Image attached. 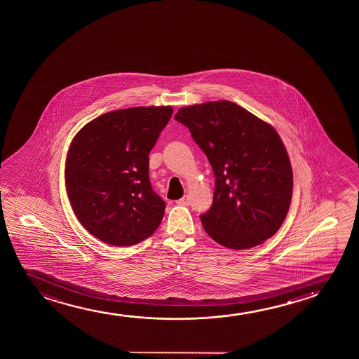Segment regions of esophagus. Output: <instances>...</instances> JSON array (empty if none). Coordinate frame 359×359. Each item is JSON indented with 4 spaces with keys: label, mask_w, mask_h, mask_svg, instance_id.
Returning <instances> with one entry per match:
<instances>
[{
    "label": "esophagus",
    "mask_w": 359,
    "mask_h": 359,
    "mask_svg": "<svg viewBox=\"0 0 359 359\" xmlns=\"http://www.w3.org/2000/svg\"><path fill=\"white\" fill-rule=\"evenodd\" d=\"M177 205H180V206H189V203H190V200H189V197H187V195H185V196L182 197L180 200H177Z\"/></svg>",
    "instance_id": "1"
}]
</instances>
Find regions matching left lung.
Returning a JSON list of instances; mask_svg holds the SVG:
<instances>
[{"instance_id": "1", "label": "left lung", "mask_w": 359, "mask_h": 359, "mask_svg": "<svg viewBox=\"0 0 359 359\" xmlns=\"http://www.w3.org/2000/svg\"><path fill=\"white\" fill-rule=\"evenodd\" d=\"M213 169L212 206L200 216L207 234L228 249L260 245L280 229L290 210L293 172L278 133L229 100L179 109Z\"/></svg>"}]
</instances>
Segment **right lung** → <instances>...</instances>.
<instances>
[{"label": "right lung", "mask_w": 359, "mask_h": 359, "mask_svg": "<svg viewBox=\"0 0 359 359\" xmlns=\"http://www.w3.org/2000/svg\"><path fill=\"white\" fill-rule=\"evenodd\" d=\"M172 107H137L103 114L69 146L65 180L81 224L99 241L130 246L147 239L165 202L149 182V152L172 118Z\"/></svg>", "instance_id": "1"}]
</instances>
